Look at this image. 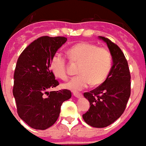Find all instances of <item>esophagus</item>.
Masks as SVG:
<instances>
[{"label": "esophagus", "mask_w": 146, "mask_h": 146, "mask_svg": "<svg viewBox=\"0 0 146 146\" xmlns=\"http://www.w3.org/2000/svg\"><path fill=\"white\" fill-rule=\"evenodd\" d=\"M74 96H75V98H81L82 96V94H81V93H76V92H75L74 93Z\"/></svg>", "instance_id": "1"}]
</instances>
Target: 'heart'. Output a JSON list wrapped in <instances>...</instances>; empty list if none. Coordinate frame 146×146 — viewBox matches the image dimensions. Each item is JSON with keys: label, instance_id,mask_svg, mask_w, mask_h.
Segmentation results:
<instances>
[{"label": "heart", "instance_id": "heart-1", "mask_svg": "<svg viewBox=\"0 0 146 146\" xmlns=\"http://www.w3.org/2000/svg\"><path fill=\"white\" fill-rule=\"evenodd\" d=\"M67 57L72 63L78 64L77 76L65 83L64 87L72 90H82L89 85L98 86L107 78L112 67V56L104 47L90 42H81L68 48ZM50 69L53 75L63 80L68 77L66 59L56 54L50 61Z\"/></svg>", "mask_w": 146, "mask_h": 146}]
</instances>
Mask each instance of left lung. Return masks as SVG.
Segmentation results:
<instances>
[{"label":"left lung","mask_w":146,"mask_h":146,"mask_svg":"<svg viewBox=\"0 0 146 146\" xmlns=\"http://www.w3.org/2000/svg\"><path fill=\"white\" fill-rule=\"evenodd\" d=\"M100 38L107 43L113 65L101 86L84 93V97L90 101V108L82 115L87 124L98 128L108 127L120 117L131 96V74L123 52L108 38Z\"/></svg>","instance_id":"obj_1"}]
</instances>
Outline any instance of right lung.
Instances as JSON below:
<instances>
[{
  "mask_svg": "<svg viewBox=\"0 0 146 146\" xmlns=\"http://www.w3.org/2000/svg\"><path fill=\"white\" fill-rule=\"evenodd\" d=\"M66 41L60 36L40 37L22 52L16 63L12 93L17 113L36 130H45L54 124L62 103L71 97V92L65 89L50 91L59 85L50 61Z\"/></svg>",
  "mask_w": 146,
  "mask_h": 146,
  "instance_id": "obj_1",
  "label": "right lung"
}]
</instances>
